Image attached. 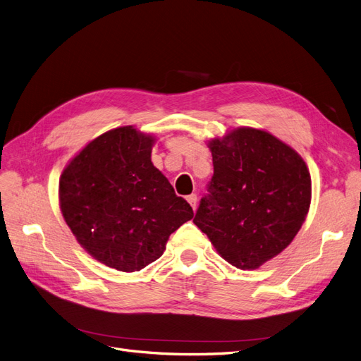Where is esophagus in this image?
Listing matches in <instances>:
<instances>
[{
	"label": "esophagus",
	"mask_w": 361,
	"mask_h": 361,
	"mask_svg": "<svg viewBox=\"0 0 361 361\" xmlns=\"http://www.w3.org/2000/svg\"><path fill=\"white\" fill-rule=\"evenodd\" d=\"M188 202L190 204V207L193 209H196V207H197V196L196 195H189L188 196Z\"/></svg>",
	"instance_id": "34e87169"
}]
</instances>
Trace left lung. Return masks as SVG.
Masks as SVG:
<instances>
[{
	"label": "left lung",
	"instance_id": "left-lung-1",
	"mask_svg": "<svg viewBox=\"0 0 361 361\" xmlns=\"http://www.w3.org/2000/svg\"><path fill=\"white\" fill-rule=\"evenodd\" d=\"M214 176L193 223L238 269H257L290 245L311 205L302 156L272 133L235 128L208 141Z\"/></svg>",
	"mask_w": 361,
	"mask_h": 361
}]
</instances>
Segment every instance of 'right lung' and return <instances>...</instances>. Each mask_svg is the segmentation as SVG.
Listing matches in <instances>:
<instances>
[{
	"label": "right lung",
	"instance_id": "right-lung-1",
	"mask_svg": "<svg viewBox=\"0 0 361 361\" xmlns=\"http://www.w3.org/2000/svg\"><path fill=\"white\" fill-rule=\"evenodd\" d=\"M154 141L133 126L111 129L80 150L59 178L61 212L77 243L122 272L157 260L169 235L193 219L152 162Z\"/></svg>",
	"mask_w": 361,
	"mask_h": 361
}]
</instances>
